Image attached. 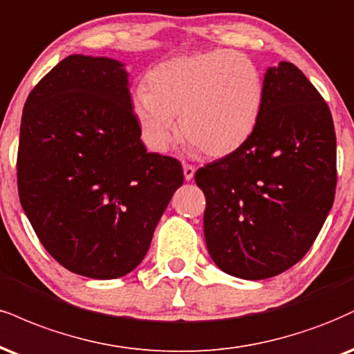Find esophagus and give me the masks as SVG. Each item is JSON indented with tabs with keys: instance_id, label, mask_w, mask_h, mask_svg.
Wrapping results in <instances>:
<instances>
[{
	"instance_id": "1",
	"label": "esophagus",
	"mask_w": 354,
	"mask_h": 354,
	"mask_svg": "<svg viewBox=\"0 0 354 354\" xmlns=\"http://www.w3.org/2000/svg\"><path fill=\"white\" fill-rule=\"evenodd\" d=\"M183 173H185V180H186V181L193 180V176H194V166L185 163V165H183Z\"/></svg>"
}]
</instances>
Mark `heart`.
<instances>
[{"label":"heart","mask_w":354,"mask_h":354,"mask_svg":"<svg viewBox=\"0 0 354 354\" xmlns=\"http://www.w3.org/2000/svg\"><path fill=\"white\" fill-rule=\"evenodd\" d=\"M266 84L252 59L234 50L181 55L156 66L133 95L145 145L163 153L178 136L209 156L236 151L261 118Z\"/></svg>","instance_id":"heart-1"}]
</instances>
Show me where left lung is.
<instances>
[{
	"instance_id": "obj_1",
	"label": "left lung",
	"mask_w": 354,
	"mask_h": 354,
	"mask_svg": "<svg viewBox=\"0 0 354 354\" xmlns=\"http://www.w3.org/2000/svg\"><path fill=\"white\" fill-rule=\"evenodd\" d=\"M254 133L204 165V237L225 274L262 280L304 259L335 201L336 135L320 92L290 62L270 67Z\"/></svg>"
}]
</instances>
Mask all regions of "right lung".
I'll use <instances>...</instances> for the list:
<instances>
[{
  "label": "right lung",
  "mask_w": 354,
  "mask_h": 354,
  "mask_svg": "<svg viewBox=\"0 0 354 354\" xmlns=\"http://www.w3.org/2000/svg\"><path fill=\"white\" fill-rule=\"evenodd\" d=\"M127 85L118 61L69 55L36 84L21 118V206L55 261L91 279L143 261L185 180L176 158L147 153Z\"/></svg>",
  "instance_id": "add662e5"
}]
</instances>
